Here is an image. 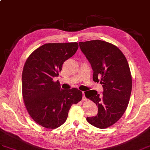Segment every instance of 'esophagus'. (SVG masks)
<instances>
[{"label": "esophagus", "mask_w": 150, "mask_h": 150, "mask_svg": "<svg viewBox=\"0 0 150 150\" xmlns=\"http://www.w3.org/2000/svg\"><path fill=\"white\" fill-rule=\"evenodd\" d=\"M82 94H83L82 100H83V101H85V100H86L87 99H86V96H85V94H84V91H82Z\"/></svg>", "instance_id": "obj_1"}]
</instances>
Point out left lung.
I'll return each instance as SVG.
<instances>
[{
    "mask_svg": "<svg viewBox=\"0 0 150 150\" xmlns=\"http://www.w3.org/2000/svg\"><path fill=\"white\" fill-rule=\"evenodd\" d=\"M82 52L93 70V81L103 88V96L95 90L85 92L86 98L96 103V116L87 117L88 122L98 128L112 126L122 117L130 98L132 79L126 57L114 45L102 40L79 42Z\"/></svg>",
    "mask_w": 150,
    "mask_h": 150,
    "instance_id": "left-lung-1",
    "label": "left lung"
}]
</instances>
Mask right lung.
Listing matches in <instances>:
<instances>
[{
    "mask_svg": "<svg viewBox=\"0 0 150 150\" xmlns=\"http://www.w3.org/2000/svg\"><path fill=\"white\" fill-rule=\"evenodd\" d=\"M79 48L76 42L46 43L28 57L22 71V96L28 113L36 123L48 129L63 124L73 104L82 98L76 88L62 89L59 75L63 62Z\"/></svg>",
    "mask_w": 150,
    "mask_h": 150,
    "instance_id": "obj_1",
    "label": "right lung"
}]
</instances>
